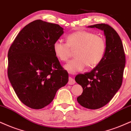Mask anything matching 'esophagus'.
<instances>
[{
  "mask_svg": "<svg viewBox=\"0 0 131 131\" xmlns=\"http://www.w3.org/2000/svg\"><path fill=\"white\" fill-rule=\"evenodd\" d=\"M75 83V81L74 79H73L71 77H69V81H68V84L69 85H73Z\"/></svg>",
  "mask_w": 131,
  "mask_h": 131,
  "instance_id": "1",
  "label": "esophagus"
}]
</instances>
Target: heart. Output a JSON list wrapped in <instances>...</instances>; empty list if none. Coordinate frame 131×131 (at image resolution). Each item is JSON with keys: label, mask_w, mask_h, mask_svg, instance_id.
<instances>
[{"label": "heart", "mask_w": 131, "mask_h": 131, "mask_svg": "<svg viewBox=\"0 0 131 131\" xmlns=\"http://www.w3.org/2000/svg\"><path fill=\"white\" fill-rule=\"evenodd\" d=\"M75 50L76 58L71 59L65 69L71 73L82 71L88 66L92 68L97 66L106 53V43L103 37L90 31L81 30L67 37V42L58 40L53 43L54 54L61 61H67Z\"/></svg>", "instance_id": "obj_1"}]
</instances>
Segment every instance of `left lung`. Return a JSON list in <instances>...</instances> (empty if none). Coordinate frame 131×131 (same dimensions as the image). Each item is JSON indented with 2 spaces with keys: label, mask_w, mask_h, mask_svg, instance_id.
I'll return each mask as SVG.
<instances>
[{
  "label": "left lung",
  "mask_w": 131,
  "mask_h": 131,
  "mask_svg": "<svg viewBox=\"0 0 131 131\" xmlns=\"http://www.w3.org/2000/svg\"><path fill=\"white\" fill-rule=\"evenodd\" d=\"M88 27L104 31L106 50L103 60L96 67L90 72L76 76V82L83 89L77 101L84 107L97 109L107 104L120 89L125 67V54L120 37L112 27L98 24Z\"/></svg>",
  "instance_id": "left-lung-1"
}]
</instances>
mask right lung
<instances>
[{
    "mask_svg": "<svg viewBox=\"0 0 131 131\" xmlns=\"http://www.w3.org/2000/svg\"><path fill=\"white\" fill-rule=\"evenodd\" d=\"M63 33L58 24L34 20L19 32L9 48V80L21 102L31 109L49 104L68 82V72L53 51V43Z\"/></svg>",
    "mask_w": 131,
    "mask_h": 131,
    "instance_id": "1",
    "label": "right lung"
}]
</instances>
